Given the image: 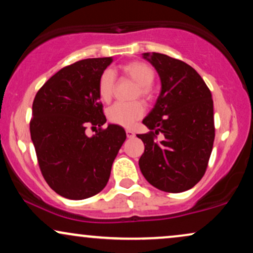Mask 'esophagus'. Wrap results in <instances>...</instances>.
Here are the masks:
<instances>
[{
  "label": "esophagus",
  "mask_w": 253,
  "mask_h": 253,
  "mask_svg": "<svg viewBox=\"0 0 253 253\" xmlns=\"http://www.w3.org/2000/svg\"><path fill=\"white\" fill-rule=\"evenodd\" d=\"M126 135H127V138H134L135 136V133L133 132L132 129H126Z\"/></svg>",
  "instance_id": "esophagus-1"
}]
</instances>
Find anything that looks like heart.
<instances>
[{
  "label": "heart",
  "mask_w": 253,
  "mask_h": 253,
  "mask_svg": "<svg viewBox=\"0 0 253 253\" xmlns=\"http://www.w3.org/2000/svg\"><path fill=\"white\" fill-rule=\"evenodd\" d=\"M121 71L127 78L136 84L134 97L141 96L145 100H151L153 96L152 84L154 75L153 69L147 63L141 61H132L121 67ZM115 86V73L113 69H105L97 81V93L102 101L108 102L113 95ZM145 106L141 101L115 102L107 108L106 115L108 121L121 127H130L135 121L144 117Z\"/></svg>",
  "instance_id": "heart-1"
}]
</instances>
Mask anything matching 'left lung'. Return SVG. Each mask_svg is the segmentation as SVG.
<instances>
[{
    "mask_svg": "<svg viewBox=\"0 0 253 253\" xmlns=\"http://www.w3.org/2000/svg\"><path fill=\"white\" fill-rule=\"evenodd\" d=\"M156 68L161 90L142 124L151 129L138 134L145 144L139 159L145 179L161 191L190 190L205 174L214 141L213 100L192 67L165 54L144 53ZM163 138L157 142L156 135Z\"/></svg>",
    "mask_w": 253,
    "mask_h": 253,
    "instance_id": "8db88e82",
    "label": "left lung"
}]
</instances>
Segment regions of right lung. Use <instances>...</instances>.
<instances>
[{"label":"right lung","mask_w":253,"mask_h":253,"mask_svg":"<svg viewBox=\"0 0 253 253\" xmlns=\"http://www.w3.org/2000/svg\"><path fill=\"white\" fill-rule=\"evenodd\" d=\"M112 61L86 59L60 69L33 102L30 136L40 169L51 190L68 199H86L103 190L126 140L118 125L101 128L106 117L97 81ZM88 126L99 127L93 137L85 134Z\"/></svg>","instance_id":"right-lung-1"}]
</instances>
